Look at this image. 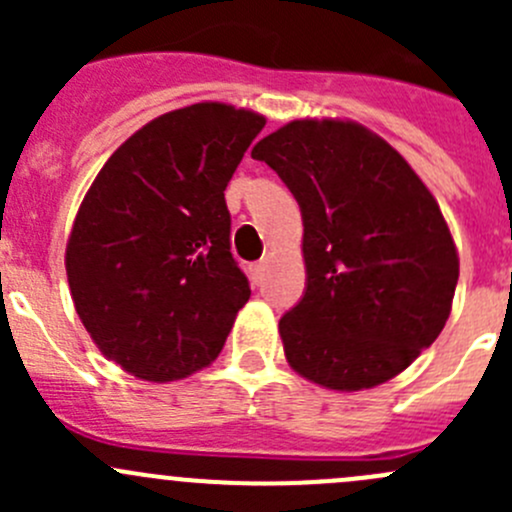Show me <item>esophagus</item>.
Returning <instances> with one entry per match:
<instances>
[{
  "label": "esophagus",
  "instance_id": "1",
  "mask_svg": "<svg viewBox=\"0 0 512 512\" xmlns=\"http://www.w3.org/2000/svg\"><path fill=\"white\" fill-rule=\"evenodd\" d=\"M250 277L255 285H262V280H265V262H255V265H250Z\"/></svg>",
  "mask_w": 512,
  "mask_h": 512
}]
</instances>
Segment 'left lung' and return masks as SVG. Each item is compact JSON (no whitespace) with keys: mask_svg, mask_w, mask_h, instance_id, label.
Instances as JSON below:
<instances>
[{"mask_svg":"<svg viewBox=\"0 0 512 512\" xmlns=\"http://www.w3.org/2000/svg\"><path fill=\"white\" fill-rule=\"evenodd\" d=\"M252 158L302 210L307 287L280 319L289 366L334 391L394 379L451 314L458 252L436 198L352 121H292Z\"/></svg>","mask_w":512,"mask_h":512,"instance_id":"8db88e82","label":"left lung"}]
</instances>
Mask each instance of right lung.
Here are the masks:
<instances>
[{
	"mask_svg": "<svg viewBox=\"0 0 512 512\" xmlns=\"http://www.w3.org/2000/svg\"><path fill=\"white\" fill-rule=\"evenodd\" d=\"M262 128L260 113L225 103L165 113L106 160L81 203L66 247L74 307L138 379L208 366L250 299L225 188Z\"/></svg>",
	"mask_w": 512,
	"mask_h": 512,
	"instance_id": "1",
	"label": "right lung"
}]
</instances>
